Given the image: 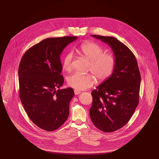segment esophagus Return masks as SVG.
<instances>
[{
  "label": "esophagus",
  "instance_id": "34e87169",
  "mask_svg": "<svg viewBox=\"0 0 159 159\" xmlns=\"http://www.w3.org/2000/svg\"><path fill=\"white\" fill-rule=\"evenodd\" d=\"M74 93H75V95H79L80 93H81V91H79V90H77V89H75L74 90Z\"/></svg>",
  "mask_w": 159,
  "mask_h": 159
}]
</instances>
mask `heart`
Segmentation results:
<instances>
[{"mask_svg": "<svg viewBox=\"0 0 159 159\" xmlns=\"http://www.w3.org/2000/svg\"><path fill=\"white\" fill-rule=\"evenodd\" d=\"M79 51L81 54L89 61L88 70L93 74H83L75 73L68 77V84L77 90H84L92 86L95 82V76L101 82L109 79L116 67V58L112 54L104 53V48L100 45L86 42L80 45ZM74 53L72 51L67 53L62 61L64 70L70 72L73 70Z\"/></svg>", "mask_w": 159, "mask_h": 159, "instance_id": "1", "label": "heart"}]
</instances>
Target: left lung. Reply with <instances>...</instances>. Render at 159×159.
I'll return each instance as SVG.
<instances>
[{"mask_svg": "<svg viewBox=\"0 0 159 159\" xmlns=\"http://www.w3.org/2000/svg\"><path fill=\"white\" fill-rule=\"evenodd\" d=\"M91 36L111 47L116 64L111 77L91 91L90 118L98 129L113 132L128 123L138 106L140 73L134 54L126 45L115 37Z\"/></svg>", "mask_w": 159, "mask_h": 159, "instance_id": "1", "label": "left lung"}]
</instances>
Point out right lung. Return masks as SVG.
I'll return each instance as SVG.
<instances>
[{"instance_id":"obj_1","label":"right lung","mask_w":159,"mask_h":159,"mask_svg":"<svg viewBox=\"0 0 159 159\" xmlns=\"http://www.w3.org/2000/svg\"><path fill=\"white\" fill-rule=\"evenodd\" d=\"M77 39H46L27 50L21 58L20 99L31 120L44 130L58 129L68 117L70 102L75 93L71 88L59 89L64 82L60 55Z\"/></svg>"}]
</instances>
